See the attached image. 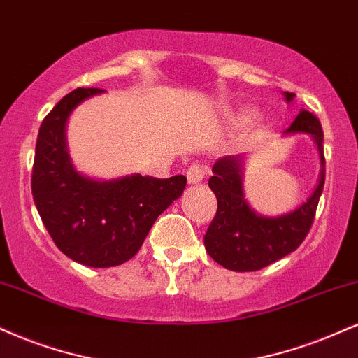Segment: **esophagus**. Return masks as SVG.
I'll return each mask as SVG.
<instances>
[{"label":"esophagus","mask_w":358,"mask_h":358,"mask_svg":"<svg viewBox=\"0 0 358 358\" xmlns=\"http://www.w3.org/2000/svg\"><path fill=\"white\" fill-rule=\"evenodd\" d=\"M210 173V168L205 166V165H200V163H196V165H192L188 168L187 171V178L188 182L192 185H196V183H201L203 180L206 178V175Z\"/></svg>","instance_id":"1"}]
</instances>
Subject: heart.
Returning <instances> with one entry per match:
<instances>
[{
	"mask_svg": "<svg viewBox=\"0 0 358 358\" xmlns=\"http://www.w3.org/2000/svg\"><path fill=\"white\" fill-rule=\"evenodd\" d=\"M248 115H250V113H248Z\"/></svg>",
	"mask_w": 358,
	"mask_h": 358,
	"instance_id": "obj_1",
	"label": "heart"
}]
</instances>
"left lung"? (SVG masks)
Returning a JSON list of instances; mask_svg holds the SVG:
<instances>
[{
    "mask_svg": "<svg viewBox=\"0 0 358 358\" xmlns=\"http://www.w3.org/2000/svg\"><path fill=\"white\" fill-rule=\"evenodd\" d=\"M287 101L295 98L285 92ZM285 133H308L320 153V175L312 195L294 212L264 217L250 208L243 196V157L228 155L215 163L208 180L218 201L217 215L205 234V248L217 264L234 272H255L295 252L307 236L325 183L324 131L313 113L302 110Z\"/></svg>",
    "mask_w": 358,
    "mask_h": 358,
    "instance_id": "8db88e82",
    "label": "left lung"
}]
</instances>
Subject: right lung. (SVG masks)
<instances>
[{
  "instance_id": "add662e5",
  "label": "right lung",
  "mask_w": 358,
  "mask_h": 358,
  "mask_svg": "<svg viewBox=\"0 0 358 358\" xmlns=\"http://www.w3.org/2000/svg\"><path fill=\"white\" fill-rule=\"evenodd\" d=\"M100 93V88L73 90L43 120L31 192L56 247L81 265L108 268L136 255L158 215L182 196L187 178L135 173L100 182L78 173L68 155L64 128L81 101Z\"/></svg>"
}]
</instances>
